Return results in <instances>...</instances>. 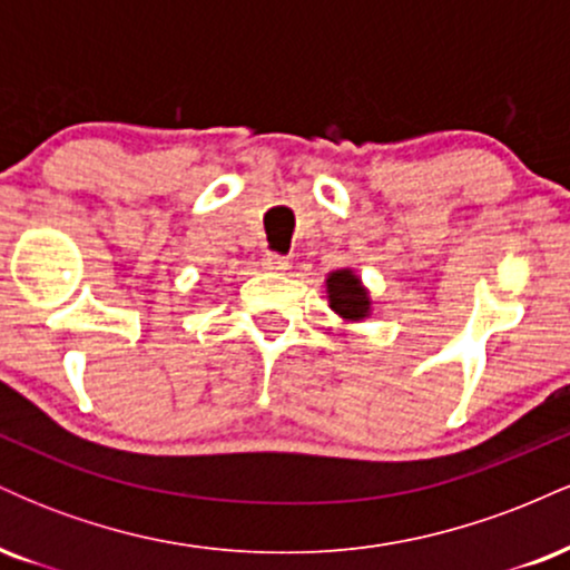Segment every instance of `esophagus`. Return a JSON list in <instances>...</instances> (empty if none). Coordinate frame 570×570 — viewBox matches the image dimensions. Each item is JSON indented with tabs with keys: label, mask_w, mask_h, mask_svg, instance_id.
<instances>
[{
	"label": "esophagus",
	"mask_w": 570,
	"mask_h": 570,
	"mask_svg": "<svg viewBox=\"0 0 570 570\" xmlns=\"http://www.w3.org/2000/svg\"><path fill=\"white\" fill-rule=\"evenodd\" d=\"M263 267L271 273H284V271H289V259H286L284 254L267 252L263 257Z\"/></svg>",
	"instance_id": "obj_1"
}]
</instances>
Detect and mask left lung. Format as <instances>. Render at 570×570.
Instances as JSON below:
<instances>
[{"label": "left lung", "mask_w": 570, "mask_h": 570, "mask_svg": "<svg viewBox=\"0 0 570 570\" xmlns=\"http://www.w3.org/2000/svg\"><path fill=\"white\" fill-rule=\"evenodd\" d=\"M326 294H330V307L340 313L343 318L358 322L370 313V297L367 289L362 286L358 276L351 271H337L326 278Z\"/></svg>", "instance_id": "obj_1"}]
</instances>
